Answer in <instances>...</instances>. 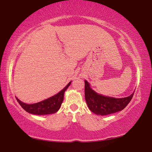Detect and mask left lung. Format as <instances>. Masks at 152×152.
Instances as JSON below:
<instances>
[{"instance_id": "8db88e82", "label": "left lung", "mask_w": 152, "mask_h": 152, "mask_svg": "<svg viewBox=\"0 0 152 152\" xmlns=\"http://www.w3.org/2000/svg\"><path fill=\"white\" fill-rule=\"evenodd\" d=\"M84 93L86 104L92 113L99 115H107L122 110L131 101L135 92L130 96L124 98L107 96L98 94L92 90L86 80H84Z\"/></svg>"}]
</instances>
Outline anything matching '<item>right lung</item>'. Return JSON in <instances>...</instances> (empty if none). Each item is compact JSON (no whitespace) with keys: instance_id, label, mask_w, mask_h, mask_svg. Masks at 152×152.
<instances>
[{"instance_id":"right-lung-1","label":"right lung","mask_w":152,"mask_h":152,"mask_svg":"<svg viewBox=\"0 0 152 152\" xmlns=\"http://www.w3.org/2000/svg\"><path fill=\"white\" fill-rule=\"evenodd\" d=\"M72 81H70L64 88L53 96L48 99L43 100L37 103L27 104L22 102L16 97L18 102L25 110H26L30 114L36 115H44L53 114L58 111L64 101V92L66 91L69 86L70 85Z\"/></svg>"}]
</instances>
